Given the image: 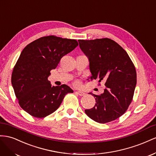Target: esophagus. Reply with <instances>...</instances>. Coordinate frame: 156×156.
<instances>
[{
	"mask_svg": "<svg viewBox=\"0 0 156 156\" xmlns=\"http://www.w3.org/2000/svg\"><path fill=\"white\" fill-rule=\"evenodd\" d=\"M76 93H77V94L80 96H83L85 95V93H83V91H76Z\"/></svg>",
	"mask_w": 156,
	"mask_h": 156,
	"instance_id": "34e87169",
	"label": "esophagus"
}]
</instances>
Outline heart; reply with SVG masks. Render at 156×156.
<instances>
[{
	"mask_svg": "<svg viewBox=\"0 0 156 156\" xmlns=\"http://www.w3.org/2000/svg\"><path fill=\"white\" fill-rule=\"evenodd\" d=\"M80 84H81V83L79 80H76L74 82V85L75 86H80Z\"/></svg>",
	"mask_w": 156,
	"mask_h": 156,
	"instance_id": "b5f03b06",
	"label": "heart"
}]
</instances>
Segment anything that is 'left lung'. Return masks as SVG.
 <instances>
[{
	"label": "left lung",
	"instance_id": "8db88e82",
	"mask_svg": "<svg viewBox=\"0 0 156 156\" xmlns=\"http://www.w3.org/2000/svg\"><path fill=\"white\" fill-rule=\"evenodd\" d=\"M79 46L90 61L92 80L105 82L104 93L94 95L96 103L85 110L91 119L100 123L118 119L126 112L136 84L135 66L127 53L108 38L78 40Z\"/></svg>",
	"mask_w": 156,
	"mask_h": 156
}]
</instances>
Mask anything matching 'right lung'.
Returning a JSON list of instances; mask_svg holds the SVG:
<instances>
[{
	"label": "right lung",
	"instance_id": "add662e5",
	"mask_svg": "<svg viewBox=\"0 0 156 156\" xmlns=\"http://www.w3.org/2000/svg\"><path fill=\"white\" fill-rule=\"evenodd\" d=\"M78 45L76 40L50 35L25 46L13 69L11 79L22 109L33 117L42 118L54 112L67 93H73L65 84L51 86L48 78L62 57Z\"/></svg>",
	"mask_w": 156,
	"mask_h": 156
}]
</instances>
